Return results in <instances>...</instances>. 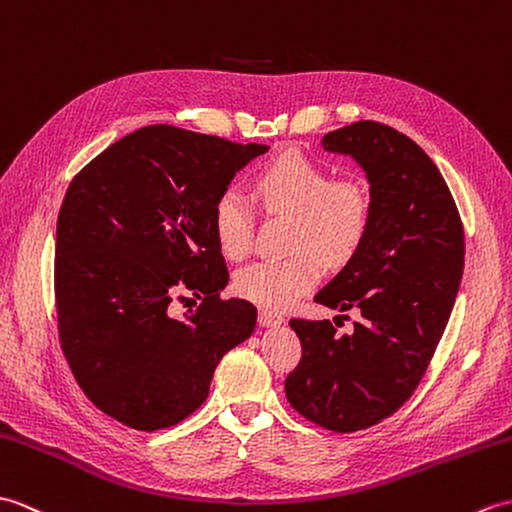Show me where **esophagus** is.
Wrapping results in <instances>:
<instances>
[{"instance_id":"obj_1","label":"esophagus","mask_w":512,"mask_h":512,"mask_svg":"<svg viewBox=\"0 0 512 512\" xmlns=\"http://www.w3.org/2000/svg\"><path fill=\"white\" fill-rule=\"evenodd\" d=\"M258 322H260V326H265V328H274V326L282 324V315L278 311H271V309H260Z\"/></svg>"}]
</instances>
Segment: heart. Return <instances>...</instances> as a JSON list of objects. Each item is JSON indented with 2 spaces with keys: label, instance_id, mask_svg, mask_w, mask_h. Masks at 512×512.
<instances>
[{
  "label": "heart",
  "instance_id": "obj_1",
  "mask_svg": "<svg viewBox=\"0 0 512 512\" xmlns=\"http://www.w3.org/2000/svg\"><path fill=\"white\" fill-rule=\"evenodd\" d=\"M254 197L271 214H289V249L278 260H258L236 274L234 287L260 306L282 309L309 291L326 263H344L359 247L370 219V199L355 179H328L326 170L298 151H285L258 170ZM252 208L234 188L212 203V230L232 260L252 247Z\"/></svg>",
  "mask_w": 512,
  "mask_h": 512
}]
</instances>
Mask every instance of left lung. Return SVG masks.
<instances>
[{"label":"left lung","instance_id":"1","mask_svg":"<svg viewBox=\"0 0 512 512\" xmlns=\"http://www.w3.org/2000/svg\"><path fill=\"white\" fill-rule=\"evenodd\" d=\"M322 146L363 170L370 219L315 302L357 309L361 322L339 335L328 320H291L302 359L285 392L293 410L346 434L394 414L423 379L460 289L464 232L438 166L407 135L361 120L326 133Z\"/></svg>","mask_w":512,"mask_h":512}]
</instances>
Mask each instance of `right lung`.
Here are the masks:
<instances>
[{
    "mask_svg": "<svg viewBox=\"0 0 512 512\" xmlns=\"http://www.w3.org/2000/svg\"><path fill=\"white\" fill-rule=\"evenodd\" d=\"M267 144L153 124L124 135L74 177L56 219L61 344L98 410L155 431L208 399L214 368L256 328V306L221 300L227 267L212 203ZM188 288L204 302L167 313Z\"/></svg>",
    "mask_w": 512,
    "mask_h": 512,
    "instance_id": "right-lung-1",
    "label": "right lung"
}]
</instances>
